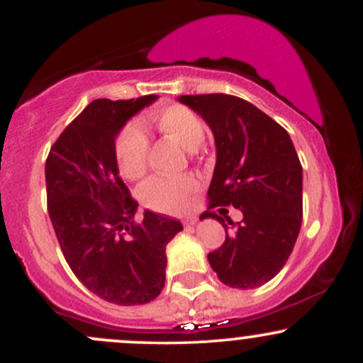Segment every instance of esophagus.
I'll return each instance as SVG.
<instances>
[{
  "label": "esophagus",
  "mask_w": 363,
  "mask_h": 363,
  "mask_svg": "<svg viewBox=\"0 0 363 363\" xmlns=\"http://www.w3.org/2000/svg\"><path fill=\"white\" fill-rule=\"evenodd\" d=\"M196 223H198V218H186V220H184V227H186V228L194 227Z\"/></svg>",
  "instance_id": "obj_1"
}]
</instances>
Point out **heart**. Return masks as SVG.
Returning a JSON list of instances; mask_svg holds the SVG:
<instances>
[{"label": "heart", "mask_w": 363, "mask_h": 363, "mask_svg": "<svg viewBox=\"0 0 363 363\" xmlns=\"http://www.w3.org/2000/svg\"><path fill=\"white\" fill-rule=\"evenodd\" d=\"M150 121L158 131L176 140L186 150H196L205 138V123L189 107L172 104L150 114ZM150 140L145 129L131 121L119 131L116 140V160L124 177L138 179L147 169ZM198 189L193 176H157L140 189L141 203L160 213H181L189 205Z\"/></svg>", "instance_id": "b5f03b06"}]
</instances>
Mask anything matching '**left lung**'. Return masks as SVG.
<instances>
[{
	"mask_svg": "<svg viewBox=\"0 0 363 363\" xmlns=\"http://www.w3.org/2000/svg\"><path fill=\"white\" fill-rule=\"evenodd\" d=\"M179 102L201 116L215 136L216 164L210 208L234 206L242 220L227 223L222 247L208 254L218 280L251 290L280 273L302 225V165L290 135L244 99L227 94L182 95Z\"/></svg>",
	"mask_w": 363,
	"mask_h": 363,
	"instance_id": "obj_1",
	"label": "left lung"
}]
</instances>
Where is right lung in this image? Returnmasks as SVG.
Wrapping results in <instances>:
<instances>
[{
    "mask_svg": "<svg viewBox=\"0 0 363 363\" xmlns=\"http://www.w3.org/2000/svg\"><path fill=\"white\" fill-rule=\"evenodd\" d=\"M158 95L97 99L61 133L45 160L48 211L74 277L91 294L118 306H141L165 285L167 244L179 220L145 211L119 177L116 138Z\"/></svg>",
    "mask_w": 363,
    "mask_h": 363,
    "instance_id": "1",
    "label": "right lung"
}]
</instances>
